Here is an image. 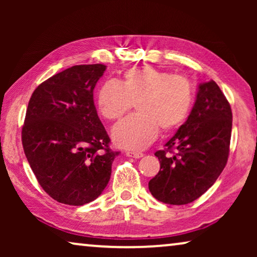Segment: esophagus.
<instances>
[{
	"mask_svg": "<svg viewBox=\"0 0 257 257\" xmlns=\"http://www.w3.org/2000/svg\"><path fill=\"white\" fill-rule=\"evenodd\" d=\"M126 156L135 158V159H139V158H142L144 154L142 152H131V151H127V152H126Z\"/></svg>",
	"mask_w": 257,
	"mask_h": 257,
	"instance_id": "1",
	"label": "esophagus"
}]
</instances>
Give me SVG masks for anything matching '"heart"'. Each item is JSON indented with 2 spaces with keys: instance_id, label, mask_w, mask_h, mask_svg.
Returning <instances> with one entry per match:
<instances>
[{
  "instance_id": "obj_1",
  "label": "heart",
  "mask_w": 257,
  "mask_h": 257,
  "mask_svg": "<svg viewBox=\"0 0 257 257\" xmlns=\"http://www.w3.org/2000/svg\"><path fill=\"white\" fill-rule=\"evenodd\" d=\"M194 93L187 78L154 68L127 70L120 84L107 80L99 87L96 103L105 119L117 121L136 104L138 113L118 124L112 139L121 149L142 151L159 133L172 132L185 124Z\"/></svg>"
}]
</instances>
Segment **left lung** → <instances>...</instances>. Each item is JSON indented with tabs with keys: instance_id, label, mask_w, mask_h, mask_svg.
<instances>
[{
	"instance_id": "8db88e82",
	"label": "left lung",
	"mask_w": 257,
	"mask_h": 257,
	"mask_svg": "<svg viewBox=\"0 0 257 257\" xmlns=\"http://www.w3.org/2000/svg\"><path fill=\"white\" fill-rule=\"evenodd\" d=\"M231 122L230 105L219 85L214 80L199 84L187 120L166 149L154 153L160 171L149 182L151 194L161 202L186 205L208 191L227 164Z\"/></svg>"
}]
</instances>
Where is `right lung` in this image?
<instances>
[{"instance_id": "obj_1", "label": "right lung", "mask_w": 257, "mask_h": 257, "mask_svg": "<svg viewBox=\"0 0 257 257\" xmlns=\"http://www.w3.org/2000/svg\"><path fill=\"white\" fill-rule=\"evenodd\" d=\"M104 64L75 65L40 84L22 128L26 157L41 187L56 201L83 206L106 187L113 152L93 103Z\"/></svg>"}]
</instances>
